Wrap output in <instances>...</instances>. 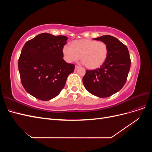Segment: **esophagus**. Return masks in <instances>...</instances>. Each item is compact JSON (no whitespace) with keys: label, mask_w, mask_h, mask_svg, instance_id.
<instances>
[{"label":"esophagus","mask_w":152,"mask_h":152,"mask_svg":"<svg viewBox=\"0 0 152 152\" xmlns=\"http://www.w3.org/2000/svg\"><path fill=\"white\" fill-rule=\"evenodd\" d=\"M79 68V66H77V65H76L75 66V70H77V69H78V68Z\"/></svg>","instance_id":"obj_1"}]
</instances>
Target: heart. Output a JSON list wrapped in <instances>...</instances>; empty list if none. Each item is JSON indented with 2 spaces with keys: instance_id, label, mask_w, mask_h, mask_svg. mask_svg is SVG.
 I'll use <instances>...</instances> for the list:
<instances>
[{
  "instance_id": "1",
  "label": "heart",
  "mask_w": 152,
  "mask_h": 152,
  "mask_svg": "<svg viewBox=\"0 0 152 152\" xmlns=\"http://www.w3.org/2000/svg\"><path fill=\"white\" fill-rule=\"evenodd\" d=\"M63 53L68 63L80 59L86 67L96 69L103 65L107 58L108 49L103 42L91 39H82L73 41L72 47L66 44L63 46Z\"/></svg>"
}]
</instances>
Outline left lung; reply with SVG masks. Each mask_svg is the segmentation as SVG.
<instances>
[{
    "instance_id": "obj_1",
    "label": "left lung",
    "mask_w": 152,
    "mask_h": 152,
    "mask_svg": "<svg viewBox=\"0 0 152 152\" xmlns=\"http://www.w3.org/2000/svg\"><path fill=\"white\" fill-rule=\"evenodd\" d=\"M94 40L107 45L108 56L100 68L87 70L82 82L91 94L107 98L117 93L126 84L130 70L131 58L126 45L114 37L106 35Z\"/></svg>"
}]
</instances>
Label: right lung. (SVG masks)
I'll list each match as a JSON object with an SVG mask.
<instances>
[{"instance_id": "add662e5", "label": "right lung", "mask_w": 152, "mask_h": 152, "mask_svg": "<svg viewBox=\"0 0 152 152\" xmlns=\"http://www.w3.org/2000/svg\"><path fill=\"white\" fill-rule=\"evenodd\" d=\"M68 38L43 33L25 43L18 59L21 82L27 93L48 101L57 96L75 65L63 59Z\"/></svg>"}]
</instances>
